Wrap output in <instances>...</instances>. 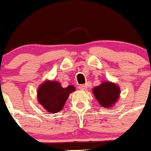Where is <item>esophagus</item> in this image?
<instances>
[{"instance_id": "obj_1", "label": "esophagus", "mask_w": 151, "mask_h": 151, "mask_svg": "<svg viewBox=\"0 0 151 151\" xmlns=\"http://www.w3.org/2000/svg\"><path fill=\"white\" fill-rule=\"evenodd\" d=\"M78 88L80 90H86L87 88L86 85H80V86H78Z\"/></svg>"}]
</instances>
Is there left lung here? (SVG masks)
<instances>
[{
    "label": "left lung",
    "instance_id": "8db88e82",
    "mask_svg": "<svg viewBox=\"0 0 151 151\" xmlns=\"http://www.w3.org/2000/svg\"><path fill=\"white\" fill-rule=\"evenodd\" d=\"M93 93L99 104L104 108L111 109L118 101L120 88L110 82H105L93 88Z\"/></svg>",
    "mask_w": 151,
    "mask_h": 151
}]
</instances>
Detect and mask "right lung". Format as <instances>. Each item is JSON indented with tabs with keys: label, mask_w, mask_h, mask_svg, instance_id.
Returning <instances> with one entry per match:
<instances>
[{
	"label": "right lung",
	"mask_w": 151,
	"mask_h": 151,
	"mask_svg": "<svg viewBox=\"0 0 151 151\" xmlns=\"http://www.w3.org/2000/svg\"><path fill=\"white\" fill-rule=\"evenodd\" d=\"M74 91L73 86L63 88L58 82L47 81L38 88L37 98L46 111L54 114L63 109L69 94Z\"/></svg>",
	"instance_id": "1"
}]
</instances>
